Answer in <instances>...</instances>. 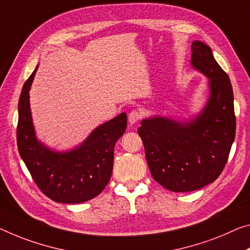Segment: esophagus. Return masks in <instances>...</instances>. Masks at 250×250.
Segmentation results:
<instances>
[{"label": "esophagus", "mask_w": 250, "mask_h": 250, "mask_svg": "<svg viewBox=\"0 0 250 250\" xmlns=\"http://www.w3.org/2000/svg\"><path fill=\"white\" fill-rule=\"evenodd\" d=\"M140 118H141V113L139 112V111H137V110H133V111H131V112L129 113V117H128L129 124L131 125H136L137 122L140 120Z\"/></svg>", "instance_id": "obj_1"}]
</instances>
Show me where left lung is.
<instances>
[{
	"mask_svg": "<svg viewBox=\"0 0 250 250\" xmlns=\"http://www.w3.org/2000/svg\"><path fill=\"white\" fill-rule=\"evenodd\" d=\"M191 51L192 69L208 79L209 94L203 108L189 118H146L138 130L153 179L175 192L193 191L215 181L228 160L236 133L229 77L210 46L196 40Z\"/></svg>",
	"mask_w": 250,
	"mask_h": 250,
	"instance_id": "obj_1",
	"label": "left lung"
}]
</instances>
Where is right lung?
<instances>
[{
	"mask_svg": "<svg viewBox=\"0 0 250 250\" xmlns=\"http://www.w3.org/2000/svg\"><path fill=\"white\" fill-rule=\"evenodd\" d=\"M39 64L23 85L19 100L18 148L33 180L55 203L81 204L100 195L111 178L114 145L126 129V113L104 122L80 145L68 150L46 146L37 136L30 90Z\"/></svg>",
	"mask_w": 250,
	"mask_h": 250,
	"instance_id": "obj_1",
	"label": "right lung"
}]
</instances>
